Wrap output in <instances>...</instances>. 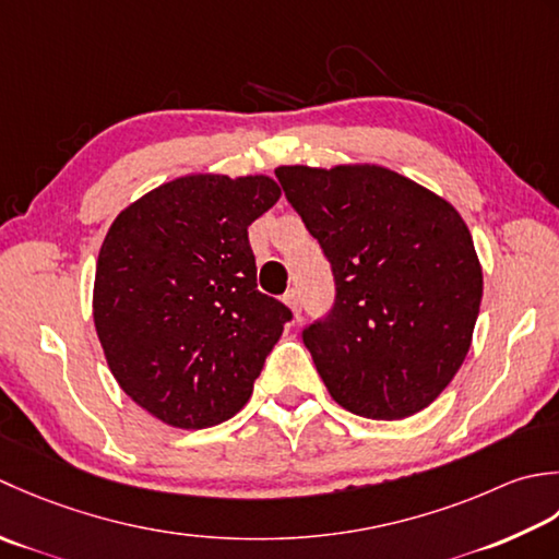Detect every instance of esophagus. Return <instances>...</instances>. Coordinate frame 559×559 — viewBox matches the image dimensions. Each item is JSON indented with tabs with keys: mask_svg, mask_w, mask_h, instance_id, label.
Here are the masks:
<instances>
[{
	"mask_svg": "<svg viewBox=\"0 0 559 559\" xmlns=\"http://www.w3.org/2000/svg\"><path fill=\"white\" fill-rule=\"evenodd\" d=\"M284 304L289 306L292 313H294V318H296V321H299V316H301V296H299V292H296V289H289L287 294H284Z\"/></svg>",
	"mask_w": 559,
	"mask_h": 559,
	"instance_id": "esophagus-1",
	"label": "esophagus"
}]
</instances>
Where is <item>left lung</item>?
<instances>
[{
    "mask_svg": "<svg viewBox=\"0 0 559 559\" xmlns=\"http://www.w3.org/2000/svg\"><path fill=\"white\" fill-rule=\"evenodd\" d=\"M275 176L333 265V311L304 330L328 393L369 419L435 403L468 355L483 301L461 214L376 164L280 166Z\"/></svg>",
    "mask_w": 559,
    "mask_h": 559,
    "instance_id": "obj_1",
    "label": "left lung"
}]
</instances>
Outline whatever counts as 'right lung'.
Segmentation results:
<instances>
[{
    "mask_svg": "<svg viewBox=\"0 0 559 559\" xmlns=\"http://www.w3.org/2000/svg\"><path fill=\"white\" fill-rule=\"evenodd\" d=\"M270 176L192 174L124 207L100 246L94 323L120 389L176 429L241 409L292 311L258 292L248 226Z\"/></svg>",
    "mask_w": 559,
    "mask_h": 559,
    "instance_id": "1",
    "label": "right lung"
}]
</instances>
